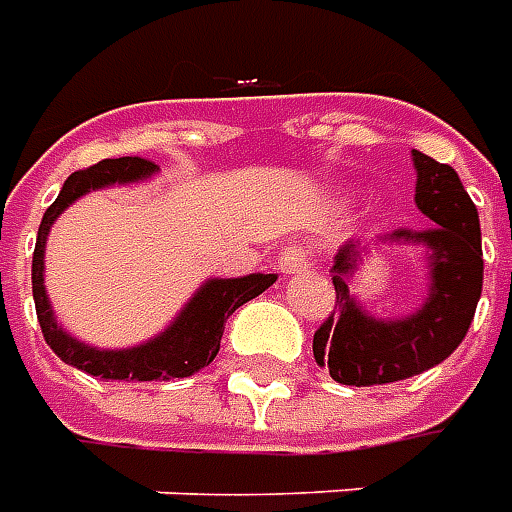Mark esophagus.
<instances>
[{
	"label": "esophagus",
	"mask_w": 512,
	"mask_h": 512,
	"mask_svg": "<svg viewBox=\"0 0 512 512\" xmlns=\"http://www.w3.org/2000/svg\"><path fill=\"white\" fill-rule=\"evenodd\" d=\"M277 266H280L282 274H302L307 268L313 266V255H310V249L307 246L291 244L277 260Z\"/></svg>",
	"instance_id": "34e87169"
}]
</instances>
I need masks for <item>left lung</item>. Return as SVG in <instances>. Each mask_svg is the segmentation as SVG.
Segmentation results:
<instances>
[{
    "mask_svg": "<svg viewBox=\"0 0 512 512\" xmlns=\"http://www.w3.org/2000/svg\"><path fill=\"white\" fill-rule=\"evenodd\" d=\"M416 205L432 221L427 230H393L377 246L410 244L427 249L430 291L405 318H377L349 293V277L368 244L349 241L332 263L338 313L313 335V357L341 385H385L416 377L455 352L474 321L482 293V235L477 207L457 171L413 149Z\"/></svg>",
    "mask_w": 512,
    "mask_h": 512,
    "instance_id": "1",
    "label": "left lung"
}]
</instances>
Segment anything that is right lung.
<instances>
[{
	"label": "right lung",
	"instance_id": "add662e5",
	"mask_svg": "<svg viewBox=\"0 0 512 512\" xmlns=\"http://www.w3.org/2000/svg\"><path fill=\"white\" fill-rule=\"evenodd\" d=\"M155 171V163H149L144 157H113V160H99L91 169L74 171L69 180L63 182L55 202L46 207L41 227H38V241L32 252V299H35L41 332L63 363L80 368L91 377L138 382L191 377L199 368L210 366L213 357L219 355L227 318L249 299L260 296L268 285L277 282V274H246V277H232V280L213 277L191 296V302L182 307L180 316L174 318L166 330L155 335L152 341L138 343L130 349H96L71 338L55 321L44 288V249L52 224L71 202H77L88 191H99L116 182L121 185V182L146 180Z\"/></svg>",
	"mask_w": 512,
	"mask_h": 512
}]
</instances>
